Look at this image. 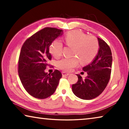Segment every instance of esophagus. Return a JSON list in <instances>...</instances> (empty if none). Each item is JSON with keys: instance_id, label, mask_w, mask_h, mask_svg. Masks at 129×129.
<instances>
[{"instance_id": "obj_1", "label": "esophagus", "mask_w": 129, "mask_h": 129, "mask_svg": "<svg viewBox=\"0 0 129 129\" xmlns=\"http://www.w3.org/2000/svg\"><path fill=\"white\" fill-rule=\"evenodd\" d=\"M62 75L63 76H67L69 75V73H66V72H62Z\"/></svg>"}]
</instances>
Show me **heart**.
<instances>
[{
	"label": "heart",
	"instance_id": "heart-1",
	"mask_svg": "<svg viewBox=\"0 0 129 129\" xmlns=\"http://www.w3.org/2000/svg\"><path fill=\"white\" fill-rule=\"evenodd\" d=\"M65 43L67 46L73 48V56H77L82 63L91 61L97 54L99 48V43L94 37L88 36L77 30L69 32L65 37ZM62 48V43L56 40L50 46L49 52L54 57L58 58L61 56ZM77 58H63L57 62V66L64 71H71L78 64Z\"/></svg>",
	"mask_w": 129,
	"mask_h": 129
}]
</instances>
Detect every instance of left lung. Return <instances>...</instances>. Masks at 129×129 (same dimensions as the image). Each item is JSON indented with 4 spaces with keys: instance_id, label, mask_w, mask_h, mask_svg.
<instances>
[{
    "instance_id": "obj_1",
    "label": "left lung",
    "mask_w": 129,
    "mask_h": 129,
    "mask_svg": "<svg viewBox=\"0 0 129 129\" xmlns=\"http://www.w3.org/2000/svg\"><path fill=\"white\" fill-rule=\"evenodd\" d=\"M99 49L90 64L83 67L88 76L83 79L77 75L78 81L72 85V91L76 96L82 100H91L101 94L108 85L112 71V54L110 47L99 38Z\"/></svg>"
}]
</instances>
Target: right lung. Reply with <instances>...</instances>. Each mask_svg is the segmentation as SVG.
Listing matches in <instances>:
<instances>
[{
    "mask_svg": "<svg viewBox=\"0 0 129 129\" xmlns=\"http://www.w3.org/2000/svg\"><path fill=\"white\" fill-rule=\"evenodd\" d=\"M63 30L46 27L26 40L21 47L19 58L18 73L25 90L39 99H45L56 91L62 74L58 70L48 74L45 72L51 60L49 47L61 36Z\"/></svg>",
    "mask_w": 129,
    "mask_h": 129,
    "instance_id": "right-lung-1",
    "label": "right lung"
}]
</instances>
